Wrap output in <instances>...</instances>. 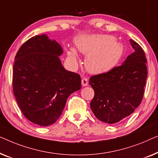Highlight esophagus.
<instances>
[{
    "instance_id": "obj_1",
    "label": "esophagus",
    "mask_w": 158,
    "mask_h": 158,
    "mask_svg": "<svg viewBox=\"0 0 158 158\" xmlns=\"http://www.w3.org/2000/svg\"><path fill=\"white\" fill-rule=\"evenodd\" d=\"M81 84L82 86H86L88 85V80L86 78H83L81 79Z\"/></svg>"
}]
</instances>
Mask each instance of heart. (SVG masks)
Returning a JSON list of instances; mask_svg holds the SVG:
<instances>
[{
  "mask_svg": "<svg viewBox=\"0 0 158 158\" xmlns=\"http://www.w3.org/2000/svg\"><path fill=\"white\" fill-rule=\"evenodd\" d=\"M78 50L86 55L85 66L88 72L98 74L110 71L116 65L123 54V46L112 35H82L76 39ZM69 61L73 65L78 61L74 48L67 52Z\"/></svg>",
  "mask_w": 158,
  "mask_h": 158,
  "instance_id": "heart-1",
  "label": "heart"
}]
</instances>
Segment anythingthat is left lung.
I'll list each match as a JSON object with an SVG mask.
<instances>
[{
	"label": "left lung",
	"instance_id": "obj_1",
	"mask_svg": "<svg viewBox=\"0 0 158 158\" xmlns=\"http://www.w3.org/2000/svg\"><path fill=\"white\" fill-rule=\"evenodd\" d=\"M130 44L135 52L121 66L89 79L94 91L91 109L97 119L107 124L117 123L132 114L144 95L148 76L145 54L135 41L130 39Z\"/></svg>",
	"mask_w": 158,
	"mask_h": 158
}]
</instances>
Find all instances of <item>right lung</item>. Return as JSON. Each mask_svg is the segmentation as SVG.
<instances>
[{
  "label": "right lung",
  "mask_w": 158,
  "mask_h": 158,
  "mask_svg": "<svg viewBox=\"0 0 158 158\" xmlns=\"http://www.w3.org/2000/svg\"><path fill=\"white\" fill-rule=\"evenodd\" d=\"M62 53L60 44L44 34L26 41L15 56L13 94L24 116L38 125L54 124L69 95L81 89L79 74L62 66Z\"/></svg>",
  "instance_id": "obj_1"
}]
</instances>
